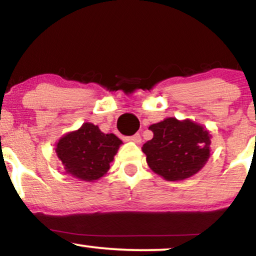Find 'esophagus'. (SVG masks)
<instances>
[{"label": "esophagus", "mask_w": 256, "mask_h": 256, "mask_svg": "<svg viewBox=\"0 0 256 256\" xmlns=\"http://www.w3.org/2000/svg\"><path fill=\"white\" fill-rule=\"evenodd\" d=\"M140 140H142V138H140V134H134V136L128 137V140H131V142H134V143H140Z\"/></svg>", "instance_id": "obj_1"}]
</instances>
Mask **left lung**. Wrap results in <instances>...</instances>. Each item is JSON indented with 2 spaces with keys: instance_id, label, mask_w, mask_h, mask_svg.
I'll return each mask as SVG.
<instances>
[{
  "instance_id": "left-lung-1",
  "label": "left lung",
  "mask_w": 256,
  "mask_h": 256,
  "mask_svg": "<svg viewBox=\"0 0 256 256\" xmlns=\"http://www.w3.org/2000/svg\"><path fill=\"white\" fill-rule=\"evenodd\" d=\"M154 137L143 144L150 168L167 180L198 173L210 158V132L190 120L165 119L149 128Z\"/></svg>"
}]
</instances>
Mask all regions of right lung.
I'll return each mask as SVG.
<instances>
[{"label": "right lung", "instance_id": "obj_1", "mask_svg": "<svg viewBox=\"0 0 256 256\" xmlns=\"http://www.w3.org/2000/svg\"><path fill=\"white\" fill-rule=\"evenodd\" d=\"M120 144L116 134H106L96 125L85 122L58 140L56 152L67 173L80 180H96L110 170Z\"/></svg>", "mask_w": 256, "mask_h": 256}]
</instances>
